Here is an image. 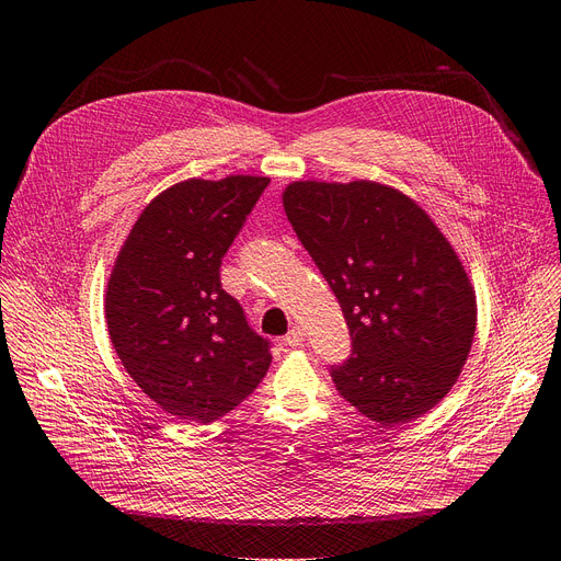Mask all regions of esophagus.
<instances>
[{"label":"esophagus","instance_id":"1","mask_svg":"<svg viewBox=\"0 0 561 561\" xmlns=\"http://www.w3.org/2000/svg\"><path fill=\"white\" fill-rule=\"evenodd\" d=\"M302 341H305V332H302L300 328H293V330L284 336V343H286L288 347H298V345H302Z\"/></svg>","mask_w":561,"mask_h":561}]
</instances>
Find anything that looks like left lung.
I'll list each match as a JSON object with an SVG mask.
<instances>
[{"label":"left lung","instance_id":"1","mask_svg":"<svg viewBox=\"0 0 561 561\" xmlns=\"http://www.w3.org/2000/svg\"><path fill=\"white\" fill-rule=\"evenodd\" d=\"M284 211L343 309L352 355L336 391L385 427L446 398L476 336V290L421 206L375 182H296Z\"/></svg>","mask_w":561,"mask_h":561}]
</instances>
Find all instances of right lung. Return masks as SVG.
<instances>
[{"mask_svg":"<svg viewBox=\"0 0 561 561\" xmlns=\"http://www.w3.org/2000/svg\"><path fill=\"white\" fill-rule=\"evenodd\" d=\"M268 176L188 180L157 195L131 227L106 288L111 343L170 416L211 423L268 373L271 341L220 284V263Z\"/></svg>","mask_w":561,"mask_h":561,"instance_id":"right-lung-1","label":"right lung"}]
</instances>
